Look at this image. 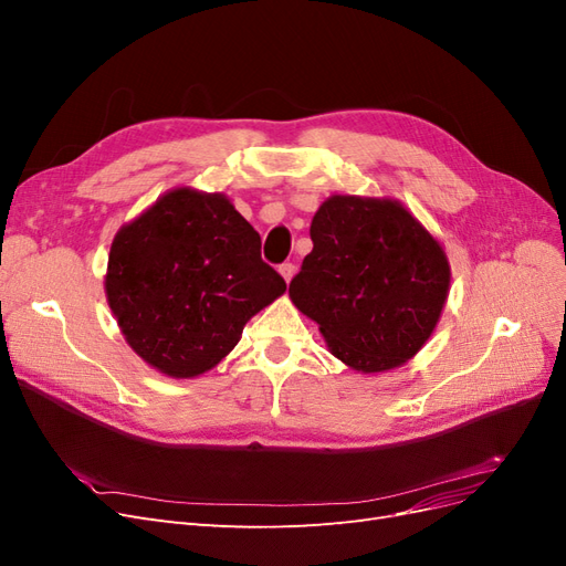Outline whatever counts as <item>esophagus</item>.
I'll return each mask as SVG.
<instances>
[{
	"mask_svg": "<svg viewBox=\"0 0 566 566\" xmlns=\"http://www.w3.org/2000/svg\"><path fill=\"white\" fill-rule=\"evenodd\" d=\"M279 271H281L283 281H285V283H290V281H293L295 273H297V266H295L293 262H285V264H281V266H279Z\"/></svg>",
	"mask_w": 566,
	"mask_h": 566,
	"instance_id": "34e87169",
	"label": "esophagus"
}]
</instances>
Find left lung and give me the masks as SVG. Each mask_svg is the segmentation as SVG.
<instances>
[{
	"label": "left lung",
	"mask_w": 566,
	"mask_h": 566,
	"mask_svg": "<svg viewBox=\"0 0 566 566\" xmlns=\"http://www.w3.org/2000/svg\"><path fill=\"white\" fill-rule=\"evenodd\" d=\"M310 233L314 250L290 281V300L352 370L403 366L434 333L449 297L441 243L394 198L331 196Z\"/></svg>",
	"instance_id": "obj_1"
}]
</instances>
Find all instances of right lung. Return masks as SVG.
Masks as SVG:
<instances>
[{
	"label": "right lung",
	"mask_w": 566,
	"mask_h": 566,
	"mask_svg": "<svg viewBox=\"0 0 566 566\" xmlns=\"http://www.w3.org/2000/svg\"><path fill=\"white\" fill-rule=\"evenodd\" d=\"M224 193L179 186L113 238L106 300L127 345L167 378H198L285 293Z\"/></svg>",
	"instance_id": "1"
}]
</instances>
